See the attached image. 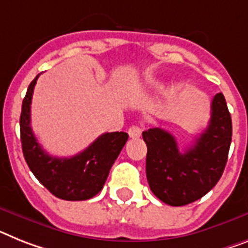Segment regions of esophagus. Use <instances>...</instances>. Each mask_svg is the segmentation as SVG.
I'll return each mask as SVG.
<instances>
[{
  "label": "esophagus",
  "mask_w": 248,
  "mask_h": 248,
  "mask_svg": "<svg viewBox=\"0 0 248 248\" xmlns=\"http://www.w3.org/2000/svg\"><path fill=\"white\" fill-rule=\"evenodd\" d=\"M128 133L130 138H139L142 134V128L139 125H132L128 129Z\"/></svg>",
  "instance_id": "obj_1"
}]
</instances>
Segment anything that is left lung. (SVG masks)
Segmentation results:
<instances>
[{"label":"left lung","mask_w":248,"mask_h":248,"mask_svg":"<svg viewBox=\"0 0 248 248\" xmlns=\"http://www.w3.org/2000/svg\"><path fill=\"white\" fill-rule=\"evenodd\" d=\"M142 136L152 193L169 205L181 206L202 198L219 181L232 140V119L220 92L212 101L209 125L185 152H180L175 137L161 128L148 129Z\"/></svg>","instance_id":"1"}]
</instances>
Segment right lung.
I'll return each instance as SVG.
<instances>
[{
	"label": "right lung",
	"instance_id": "1",
	"mask_svg": "<svg viewBox=\"0 0 248 248\" xmlns=\"http://www.w3.org/2000/svg\"><path fill=\"white\" fill-rule=\"evenodd\" d=\"M29 85L20 115L22 153L40 184L63 200H87L104 187L112 163L128 140L125 132L104 133L85 151L67 158L53 157L42 148L30 125V105L36 79Z\"/></svg>",
	"mask_w": 248,
	"mask_h": 248
}]
</instances>
